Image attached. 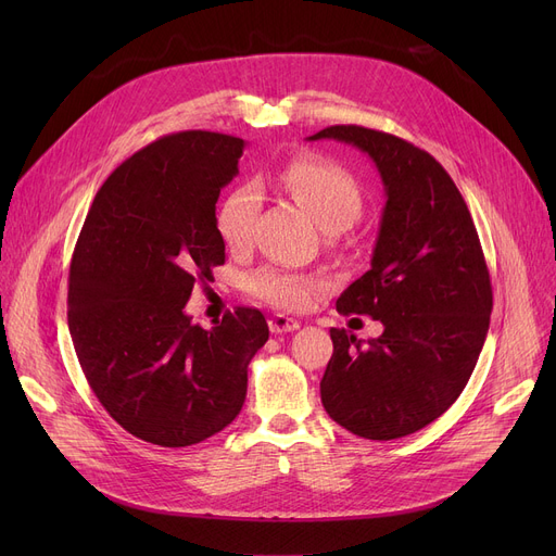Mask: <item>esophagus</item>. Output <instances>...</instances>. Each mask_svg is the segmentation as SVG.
Here are the masks:
<instances>
[{"instance_id":"34e87169","label":"esophagus","mask_w":556,"mask_h":556,"mask_svg":"<svg viewBox=\"0 0 556 556\" xmlns=\"http://www.w3.org/2000/svg\"><path fill=\"white\" fill-rule=\"evenodd\" d=\"M268 327H270V331H273L275 336H279V333L298 331V329H300V323H298V319H293V317L277 313V315H273V317L268 319Z\"/></svg>"}]
</instances>
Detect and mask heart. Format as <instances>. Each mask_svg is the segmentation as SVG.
Here are the masks:
<instances>
[{
    "instance_id": "heart-1",
    "label": "heart",
    "mask_w": 556,
    "mask_h": 556,
    "mask_svg": "<svg viewBox=\"0 0 556 556\" xmlns=\"http://www.w3.org/2000/svg\"><path fill=\"white\" fill-rule=\"evenodd\" d=\"M281 187L306 207L325 231L340 233L363 214V191L346 168L331 160L300 155L279 170ZM261 191L252 182L231 187L216 210L218 237L231 252H245L254 239ZM248 293L277 308L298 311L313 304L317 283L300 273L263 266L245 277Z\"/></svg>"
}]
</instances>
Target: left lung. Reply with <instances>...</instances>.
I'll list each match as a JSON object with an SVG mask.
<instances>
[{
	"mask_svg": "<svg viewBox=\"0 0 556 556\" xmlns=\"http://www.w3.org/2000/svg\"><path fill=\"white\" fill-rule=\"evenodd\" d=\"M308 139L367 153L388 198L371 268L336 302L342 315L381 319L383 333L365 342L331 329L319 394L349 432L399 440L442 417L476 369L493 306L482 245L462 193L430 153L363 126Z\"/></svg>",
	"mask_w": 556,
	"mask_h": 556,
	"instance_id": "8db88e82",
	"label": "left lung"
}]
</instances>
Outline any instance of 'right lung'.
<instances>
[{"mask_svg": "<svg viewBox=\"0 0 556 556\" xmlns=\"http://www.w3.org/2000/svg\"><path fill=\"white\" fill-rule=\"evenodd\" d=\"M243 149L207 130L149 143L112 170L76 241L67 323L78 363L110 417L143 442L180 448L229 426L270 336L256 308L212 329L185 313L195 279L225 263L216 202Z\"/></svg>", "mask_w": 556, "mask_h": 556, "instance_id": "add662e5", "label": "right lung"}]
</instances>
